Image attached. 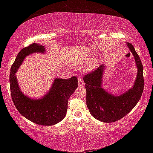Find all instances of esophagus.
Wrapping results in <instances>:
<instances>
[{"label":"esophagus","mask_w":153,"mask_h":153,"mask_svg":"<svg viewBox=\"0 0 153 153\" xmlns=\"http://www.w3.org/2000/svg\"><path fill=\"white\" fill-rule=\"evenodd\" d=\"M85 85L84 82L83 81V79L81 78H79L78 79V86L79 87H83Z\"/></svg>","instance_id":"1"}]
</instances>
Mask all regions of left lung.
I'll return each instance as SVG.
<instances>
[{"label":"left lung","instance_id":"obj_1","mask_svg":"<svg viewBox=\"0 0 153 153\" xmlns=\"http://www.w3.org/2000/svg\"><path fill=\"white\" fill-rule=\"evenodd\" d=\"M135 59L137 76L131 88L120 95H113L102 88L104 64L84 77L86 84V105L95 119L105 123L118 121L133 109L140 98L144 90L143 66L134 46L127 43Z\"/></svg>","mask_w":153,"mask_h":153}]
</instances>
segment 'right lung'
<instances>
[{
    "label": "right lung",
    "mask_w": 153,
    "mask_h": 153,
    "mask_svg": "<svg viewBox=\"0 0 153 153\" xmlns=\"http://www.w3.org/2000/svg\"><path fill=\"white\" fill-rule=\"evenodd\" d=\"M45 46L33 43L21 50L11 66L9 76L11 98L18 111L27 120L41 126H53L65 117L68 100L77 87V79H54L50 90L40 98H31L20 90L16 73L24 59L33 53H45Z\"/></svg>",
    "instance_id": "1"
}]
</instances>
